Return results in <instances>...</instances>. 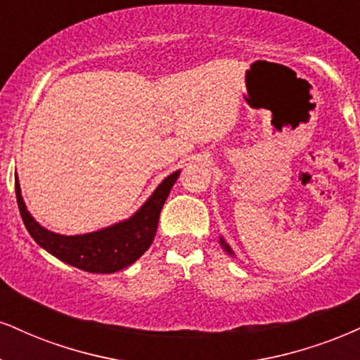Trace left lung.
<instances>
[{"label":"left lung","instance_id":"left-lung-1","mask_svg":"<svg viewBox=\"0 0 360 360\" xmlns=\"http://www.w3.org/2000/svg\"><path fill=\"white\" fill-rule=\"evenodd\" d=\"M221 245H223V248L228 251V253H231V255H233V251H231V250H229V246H228L226 243H224V241H223V238H221Z\"/></svg>","mask_w":360,"mask_h":360}]
</instances>
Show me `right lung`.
<instances>
[{
	"instance_id": "obj_1",
	"label": "right lung",
	"mask_w": 360,
	"mask_h": 360,
	"mask_svg": "<svg viewBox=\"0 0 360 360\" xmlns=\"http://www.w3.org/2000/svg\"><path fill=\"white\" fill-rule=\"evenodd\" d=\"M179 171L167 176L153 196L127 221L114 224L102 231L80 236H63L41 228L27 211L21 198L20 183L15 179L16 201L28 233L41 248L68 265L90 274H114L132 265L153 243L158 231L159 214L166 202L167 194L174 186Z\"/></svg>"
}]
</instances>
